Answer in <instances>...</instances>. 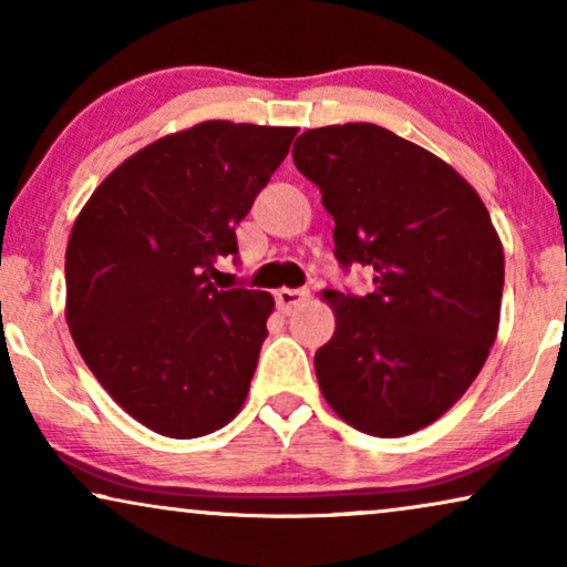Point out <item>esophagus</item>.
<instances>
[{"label":"esophagus","mask_w":567,"mask_h":567,"mask_svg":"<svg viewBox=\"0 0 567 567\" xmlns=\"http://www.w3.org/2000/svg\"><path fill=\"white\" fill-rule=\"evenodd\" d=\"M307 297H309V291H305V289H278L276 305L284 315H291L299 305H305Z\"/></svg>","instance_id":"34e87169"}]
</instances>
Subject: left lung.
Returning <instances> with one entry per match:
<instances>
[{
    "mask_svg": "<svg viewBox=\"0 0 567 567\" xmlns=\"http://www.w3.org/2000/svg\"><path fill=\"white\" fill-rule=\"evenodd\" d=\"M293 165L336 221V258L374 276L324 291L336 336L315 353L328 405L371 436L425 429L467 392L498 336L503 247L475 188L374 123L309 128Z\"/></svg>",
    "mask_w": 567,
    "mask_h": 567,
    "instance_id": "obj_1",
    "label": "left lung"
}]
</instances>
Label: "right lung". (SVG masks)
<instances>
[{"label":"right lung","instance_id":"obj_1","mask_svg":"<svg viewBox=\"0 0 567 567\" xmlns=\"http://www.w3.org/2000/svg\"><path fill=\"white\" fill-rule=\"evenodd\" d=\"M297 128L206 121L113 169L66 245V322L103 390L169 439L239 413L274 297L216 289V260L281 165Z\"/></svg>","mask_w":567,"mask_h":567}]
</instances>
